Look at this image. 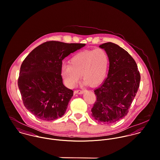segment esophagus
<instances>
[{
	"mask_svg": "<svg viewBox=\"0 0 160 160\" xmlns=\"http://www.w3.org/2000/svg\"><path fill=\"white\" fill-rule=\"evenodd\" d=\"M85 91L84 90H76L74 91V93H78V94H82Z\"/></svg>",
	"mask_w": 160,
	"mask_h": 160,
	"instance_id": "1",
	"label": "esophagus"
}]
</instances>
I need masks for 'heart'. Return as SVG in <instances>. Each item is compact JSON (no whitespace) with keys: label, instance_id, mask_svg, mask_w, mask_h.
Segmentation results:
<instances>
[{"label":"heart","instance_id":"b5f03b06","mask_svg":"<svg viewBox=\"0 0 160 160\" xmlns=\"http://www.w3.org/2000/svg\"><path fill=\"white\" fill-rule=\"evenodd\" d=\"M109 64V57L102 48L86 50L78 52L69 60V65H63L61 74L65 84L73 88L81 79L85 84L94 86L105 78Z\"/></svg>","mask_w":160,"mask_h":160}]
</instances>
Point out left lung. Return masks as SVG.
Wrapping results in <instances>:
<instances>
[{
  "label": "left lung",
  "instance_id": "8db88e82",
  "mask_svg": "<svg viewBox=\"0 0 160 160\" xmlns=\"http://www.w3.org/2000/svg\"><path fill=\"white\" fill-rule=\"evenodd\" d=\"M109 57L108 77L94 90L97 100L92 117L104 124L113 123L126 116L137 93L140 74L134 58L124 48L113 43L100 46Z\"/></svg>",
  "mask_w": 160,
  "mask_h": 160
}]
</instances>
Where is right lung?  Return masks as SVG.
<instances>
[{
  "instance_id": "add662e5",
  "label": "right lung",
  "mask_w": 160,
  "mask_h": 160,
  "mask_svg": "<svg viewBox=\"0 0 160 160\" xmlns=\"http://www.w3.org/2000/svg\"><path fill=\"white\" fill-rule=\"evenodd\" d=\"M85 45L47 41L23 60L18 86L24 107L36 117L52 121L65 114L74 92L63 85L62 60Z\"/></svg>"
}]
</instances>
